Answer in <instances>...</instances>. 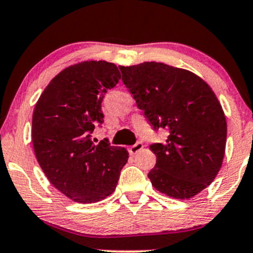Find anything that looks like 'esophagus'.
Listing matches in <instances>:
<instances>
[{"mask_svg":"<svg viewBox=\"0 0 253 253\" xmlns=\"http://www.w3.org/2000/svg\"><path fill=\"white\" fill-rule=\"evenodd\" d=\"M143 147H144L143 143H141V141H138V143H135L134 145H132V146H129L128 152L130 155H135V153H138L139 151L143 150Z\"/></svg>","mask_w":253,"mask_h":253,"instance_id":"1","label":"esophagus"}]
</instances>
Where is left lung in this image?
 <instances>
[{"label":"left lung","mask_w":253,"mask_h":253,"mask_svg":"<svg viewBox=\"0 0 253 253\" xmlns=\"http://www.w3.org/2000/svg\"><path fill=\"white\" fill-rule=\"evenodd\" d=\"M123 82L153 129L169 132L149 172L153 187L175 199H190L214 181L225 155L227 125L215 94L193 72L164 63L119 66Z\"/></svg>","instance_id":"8db88e82"}]
</instances>
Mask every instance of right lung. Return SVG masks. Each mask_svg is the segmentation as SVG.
I'll use <instances>...</instances> for the list:
<instances>
[{"label":"right lung","mask_w":253,"mask_h":253,"mask_svg":"<svg viewBox=\"0 0 253 253\" xmlns=\"http://www.w3.org/2000/svg\"><path fill=\"white\" fill-rule=\"evenodd\" d=\"M120 77L113 63L76 64L59 72L36 104L32 141L38 163L54 188L76 202L109 196L128 159L127 150L108 139L91 140L96 125L103 124L104 95Z\"/></svg>","instance_id":"add662e5"}]
</instances>
